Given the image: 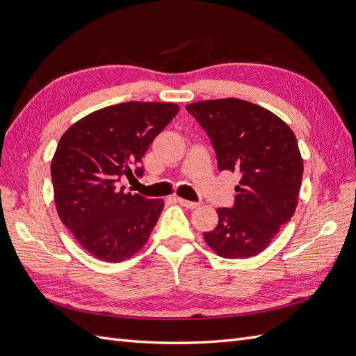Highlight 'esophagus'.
<instances>
[{
    "instance_id": "34e87169",
    "label": "esophagus",
    "mask_w": 356,
    "mask_h": 356,
    "mask_svg": "<svg viewBox=\"0 0 356 356\" xmlns=\"http://www.w3.org/2000/svg\"><path fill=\"white\" fill-rule=\"evenodd\" d=\"M177 202L181 204V207L188 208V209H196V208L199 207V203H197V202H190V200L181 199V197H177Z\"/></svg>"
}]
</instances>
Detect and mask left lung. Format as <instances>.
<instances>
[{"mask_svg":"<svg viewBox=\"0 0 356 356\" xmlns=\"http://www.w3.org/2000/svg\"><path fill=\"white\" fill-rule=\"evenodd\" d=\"M211 138L218 169L239 172L233 208H218V224L203 238L224 258L263 252L293 217L303 178L294 132L252 102L225 98L186 106Z\"/></svg>","mask_w":356,"mask_h":356,"instance_id":"left-lung-1","label":"left lung"}]
</instances>
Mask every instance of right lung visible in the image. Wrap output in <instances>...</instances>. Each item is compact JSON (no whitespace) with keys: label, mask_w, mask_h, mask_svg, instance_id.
<instances>
[{"label":"right lung","mask_w":356,"mask_h":356,"mask_svg":"<svg viewBox=\"0 0 356 356\" xmlns=\"http://www.w3.org/2000/svg\"><path fill=\"white\" fill-rule=\"evenodd\" d=\"M179 111L170 102H123L74 123L51 160L56 211L83 250L102 261L120 263L147 243L161 199L120 187L123 177L144 175L141 159L153 139Z\"/></svg>","instance_id":"right-lung-1"}]
</instances>
